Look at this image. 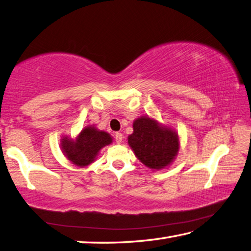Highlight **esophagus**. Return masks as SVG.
Returning a JSON list of instances; mask_svg holds the SVG:
<instances>
[{"label":"esophagus","instance_id":"34e87169","mask_svg":"<svg viewBox=\"0 0 251 251\" xmlns=\"http://www.w3.org/2000/svg\"><path fill=\"white\" fill-rule=\"evenodd\" d=\"M115 141L117 142V144H122V141H123V134H122V132H116V134H115Z\"/></svg>","mask_w":251,"mask_h":251}]
</instances>
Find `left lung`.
<instances>
[{"label":"left lung","mask_w":251,"mask_h":251,"mask_svg":"<svg viewBox=\"0 0 251 251\" xmlns=\"http://www.w3.org/2000/svg\"><path fill=\"white\" fill-rule=\"evenodd\" d=\"M132 128L128 145L142 164L156 171L172 164L179 150L177 131L148 115L136 119Z\"/></svg>","instance_id":"8db88e82"}]
</instances>
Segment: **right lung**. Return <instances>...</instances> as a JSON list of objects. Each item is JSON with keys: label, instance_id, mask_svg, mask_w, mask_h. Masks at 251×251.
<instances>
[{"label": "right lung", "instance_id": "obj_1", "mask_svg": "<svg viewBox=\"0 0 251 251\" xmlns=\"http://www.w3.org/2000/svg\"><path fill=\"white\" fill-rule=\"evenodd\" d=\"M113 142L112 136L104 130H99L95 125H88L77 135L75 139L64 136L61 139V149L64 155L73 164L86 168L95 162L103 147Z\"/></svg>", "mask_w": 251, "mask_h": 251}]
</instances>
